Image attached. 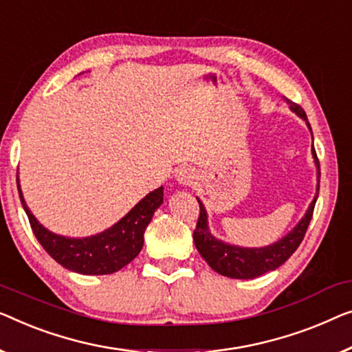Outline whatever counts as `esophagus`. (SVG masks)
<instances>
[{"instance_id": "34e87169", "label": "esophagus", "mask_w": 352, "mask_h": 352, "mask_svg": "<svg viewBox=\"0 0 352 352\" xmlns=\"http://www.w3.org/2000/svg\"><path fill=\"white\" fill-rule=\"evenodd\" d=\"M176 179L179 181V184H184V186H192L193 182H195V173H193L192 168L188 166H182L177 170L176 173Z\"/></svg>"}]
</instances>
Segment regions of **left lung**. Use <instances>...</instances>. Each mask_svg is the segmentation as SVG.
<instances>
[{"label":"left lung","mask_w":352,"mask_h":352,"mask_svg":"<svg viewBox=\"0 0 352 352\" xmlns=\"http://www.w3.org/2000/svg\"><path fill=\"white\" fill-rule=\"evenodd\" d=\"M287 103L295 114L302 117L303 120H307V125L309 126V130H311V125H309L305 111L300 108L297 103H292V101L289 100ZM313 157H314L316 166H318V177H319L320 176L319 160H318V155H316L314 147H313ZM318 195H319V181H318V192H316L314 200L311 201V205H309L307 212H305L302 221H300L286 236H283L279 241L265 248L232 246V244H227L221 241V239L214 238L211 235L210 228H208V216H206L205 206H203V203L197 198L198 203H200V216H198V221H197V228L193 230V241H195V246L198 249V252H200V256L205 258L208 265H210L214 272H217L219 274H223V276L235 278V279L257 278L261 276V274L273 272V270L281 267V265L286 262L295 251H297L300 243L303 241L305 233H307L309 221H311L313 217V211H314L316 200H318Z\"/></svg>","instance_id":"obj_1"}]
</instances>
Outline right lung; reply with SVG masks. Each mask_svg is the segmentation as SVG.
Segmentation results:
<instances>
[{"label":"right lung","instance_id":"add662e5","mask_svg":"<svg viewBox=\"0 0 352 352\" xmlns=\"http://www.w3.org/2000/svg\"><path fill=\"white\" fill-rule=\"evenodd\" d=\"M17 187L20 201L41 246L55 262L80 274H111L133 261L142 249L146 227L157 208L164 203V187H159L147 193L138 205L108 230L87 238H68L41 226L23 200L19 177Z\"/></svg>","mask_w":352,"mask_h":352}]
</instances>
